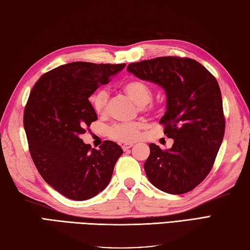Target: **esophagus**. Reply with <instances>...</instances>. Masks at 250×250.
I'll return each instance as SVG.
<instances>
[{
    "label": "esophagus",
    "mask_w": 250,
    "mask_h": 250,
    "mask_svg": "<svg viewBox=\"0 0 250 250\" xmlns=\"http://www.w3.org/2000/svg\"><path fill=\"white\" fill-rule=\"evenodd\" d=\"M133 146H134L133 143H127V144L122 145V149H123V150H127V149H129V148L133 147Z\"/></svg>",
    "instance_id": "1"
}]
</instances>
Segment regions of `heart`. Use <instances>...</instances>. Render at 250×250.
I'll use <instances>...</instances> for the list:
<instances>
[{
    "mask_svg": "<svg viewBox=\"0 0 250 250\" xmlns=\"http://www.w3.org/2000/svg\"><path fill=\"white\" fill-rule=\"evenodd\" d=\"M123 91L131 100L139 105V110L147 113L158 111V104L152 102L153 88L150 83L141 78H134L127 81L122 86ZM109 92L106 89H99L89 97V104L92 111L98 115L104 114L106 111ZM145 128L143 122H130V123H117L110 126L106 134L113 140L120 143H130L139 137L141 130Z\"/></svg>",
    "mask_w": 250,
    "mask_h": 250,
    "instance_id": "b5f03b06",
    "label": "heart"
}]
</instances>
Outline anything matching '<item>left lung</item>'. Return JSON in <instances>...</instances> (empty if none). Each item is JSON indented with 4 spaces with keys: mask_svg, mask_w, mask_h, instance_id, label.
<instances>
[{
    "mask_svg": "<svg viewBox=\"0 0 250 250\" xmlns=\"http://www.w3.org/2000/svg\"><path fill=\"white\" fill-rule=\"evenodd\" d=\"M127 70L160 84L167 93V112L160 124L174 144L168 150L149 145L144 166L149 181L167 194L192 190L210 173L224 137L218 82L199 62L180 56L130 63Z\"/></svg>",
    "mask_w": 250,
    "mask_h": 250,
    "instance_id": "8db88e82",
    "label": "left lung"
}]
</instances>
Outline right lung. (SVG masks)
<instances>
[{
    "mask_svg": "<svg viewBox=\"0 0 250 250\" xmlns=\"http://www.w3.org/2000/svg\"><path fill=\"white\" fill-rule=\"evenodd\" d=\"M124 66L61 65L42 75L30 91L23 127L32 161L43 180L69 199L87 200L104 189L123 153L110 140L103 141L99 150L92 149L81 135L98 120L89 97Z\"/></svg>",
    "mask_w": 250,
    "mask_h": 250,
    "instance_id": "obj_1",
    "label": "right lung"
}]
</instances>
